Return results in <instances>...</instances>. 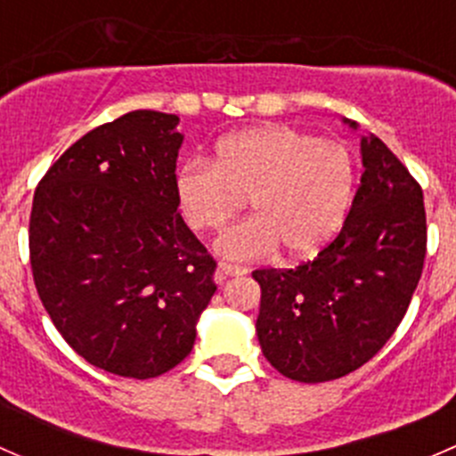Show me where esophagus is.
<instances>
[{"instance_id":"34e87169","label":"esophagus","mask_w":456,"mask_h":456,"mask_svg":"<svg viewBox=\"0 0 456 456\" xmlns=\"http://www.w3.org/2000/svg\"><path fill=\"white\" fill-rule=\"evenodd\" d=\"M247 273V266L240 265H232V262H218V278H233V275H245Z\"/></svg>"}]
</instances>
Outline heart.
<instances>
[{
  "instance_id": "heart-1",
  "label": "heart",
  "mask_w": 456,
  "mask_h": 456,
  "mask_svg": "<svg viewBox=\"0 0 456 456\" xmlns=\"http://www.w3.org/2000/svg\"><path fill=\"white\" fill-rule=\"evenodd\" d=\"M355 185V160L342 142L278 123L224 136L214 165L190 160L174 181L183 216L199 232L224 227L249 199L254 218L216 240L229 260H260L278 247L291 260L317 256L342 232Z\"/></svg>"
}]
</instances>
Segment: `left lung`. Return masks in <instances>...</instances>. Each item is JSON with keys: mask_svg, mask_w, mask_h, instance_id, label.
Returning a JSON list of instances; mask_svg holds the SVG:
<instances>
[{"mask_svg": "<svg viewBox=\"0 0 456 456\" xmlns=\"http://www.w3.org/2000/svg\"><path fill=\"white\" fill-rule=\"evenodd\" d=\"M357 130L355 121H346ZM360 190L339 236L296 269H257V342L275 370L339 379L384 346L406 315L426 257L424 194L375 134L362 136Z\"/></svg>", "mask_w": 456, "mask_h": 456, "instance_id": "1", "label": "left lung"}]
</instances>
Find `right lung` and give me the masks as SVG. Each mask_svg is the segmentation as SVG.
<instances>
[{
	"label": "right lung",
	"mask_w": 456,
	"mask_h": 456,
	"mask_svg": "<svg viewBox=\"0 0 456 456\" xmlns=\"http://www.w3.org/2000/svg\"><path fill=\"white\" fill-rule=\"evenodd\" d=\"M176 114L136 110L68 147L35 190L44 309L87 364L150 379L191 353L216 260L178 214Z\"/></svg>",
	"instance_id": "obj_1"
}]
</instances>
